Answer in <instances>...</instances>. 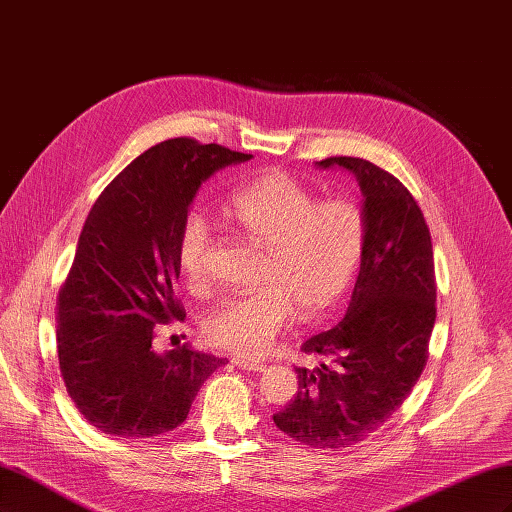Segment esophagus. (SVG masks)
Returning <instances> with one entry per match:
<instances>
[{
	"instance_id": "34e87169",
	"label": "esophagus",
	"mask_w": 512,
	"mask_h": 512,
	"mask_svg": "<svg viewBox=\"0 0 512 512\" xmlns=\"http://www.w3.org/2000/svg\"><path fill=\"white\" fill-rule=\"evenodd\" d=\"M232 363H235L239 369H247V371H265L267 369V363L243 359V356H232Z\"/></svg>"
}]
</instances>
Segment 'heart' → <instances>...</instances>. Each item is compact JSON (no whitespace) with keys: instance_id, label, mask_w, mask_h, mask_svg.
Instances as JSON below:
<instances>
[{"instance_id":"obj_1","label":"heart","mask_w":512,"mask_h":512,"mask_svg":"<svg viewBox=\"0 0 512 512\" xmlns=\"http://www.w3.org/2000/svg\"><path fill=\"white\" fill-rule=\"evenodd\" d=\"M226 218L243 237L265 247L260 288L215 305L203 322L207 344L256 356L265 352L294 316L314 318L352 284L365 247L363 211L350 200H318L286 170H267L230 194ZM213 230L203 213L183 218L177 265L192 290L209 282Z\"/></svg>"}]
</instances>
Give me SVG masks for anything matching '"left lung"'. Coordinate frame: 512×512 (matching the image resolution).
Here are the masks:
<instances>
[{
	"label": "left lung",
	"mask_w": 512,
	"mask_h": 512,
	"mask_svg": "<svg viewBox=\"0 0 512 512\" xmlns=\"http://www.w3.org/2000/svg\"><path fill=\"white\" fill-rule=\"evenodd\" d=\"M363 192L365 247L344 320L301 346L299 391L273 414L286 436L312 448H346L378 431L421 378L436 322V269L416 198L363 158L335 156Z\"/></svg>",
	"instance_id": "obj_1"
}]
</instances>
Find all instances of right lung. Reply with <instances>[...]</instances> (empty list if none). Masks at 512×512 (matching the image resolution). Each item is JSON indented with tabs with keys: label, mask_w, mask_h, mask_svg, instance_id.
I'll return each instance as SVG.
<instances>
[{
	"label": "right lung",
	"mask_w": 512,
	"mask_h": 512,
	"mask_svg": "<svg viewBox=\"0 0 512 512\" xmlns=\"http://www.w3.org/2000/svg\"><path fill=\"white\" fill-rule=\"evenodd\" d=\"M247 153L194 138L147 149L91 207L57 299V356L74 406L119 438L173 431L224 359L181 348L158 354L153 329L183 320L175 297L177 237L203 181Z\"/></svg>",
	"instance_id": "add662e5"
}]
</instances>
